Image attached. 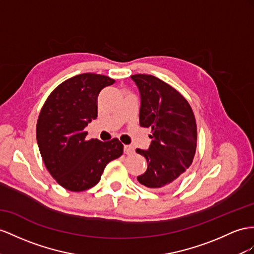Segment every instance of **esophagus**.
<instances>
[{
	"label": "esophagus",
	"mask_w": 254,
	"mask_h": 254,
	"mask_svg": "<svg viewBox=\"0 0 254 254\" xmlns=\"http://www.w3.org/2000/svg\"><path fill=\"white\" fill-rule=\"evenodd\" d=\"M123 150H125L126 154H132V153L135 152L134 147L133 146H129V145H126L125 148H123Z\"/></svg>",
	"instance_id": "1"
}]
</instances>
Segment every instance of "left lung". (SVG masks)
Wrapping results in <instances>:
<instances>
[{
  "label": "left lung",
  "mask_w": 254,
  "mask_h": 254,
  "mask_svg": "<svg viewBox=\"0 0 254 254\" xmlns=\"http://www.w3.org/2000/svg\"><path fill=\"white\" fill-rule=\"evenodd\" d=\"M140 93L139 125L151 128L148 150L136 149L147 160L139 184L154 191L176 185L192 164L197 127L190 104L176 89L152 75L131 76Z\"/></svg>",
  "instance_id": "1"
}]
</instances>
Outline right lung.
Returning <instances> with one entry per match:
<instances>
[{"mask_svg":"<svg viewBox=\"0 0 254 254\" xmlns=\"http://www.w3.org/2000/svg\"><path fill=\"white\" fill-rule=\"evenodd\" d=\"M115 82L100 74L76 75L60 83L41 109L36 138L45 166L64 189L80 192L101 180L104 168L123 153L118 138L87 140L84 127L97 117V96Z\"/></svg>","mask_w":254,"mask_h":254,"instance_id":"add662e5","label":"right lung"}]
</instances>
